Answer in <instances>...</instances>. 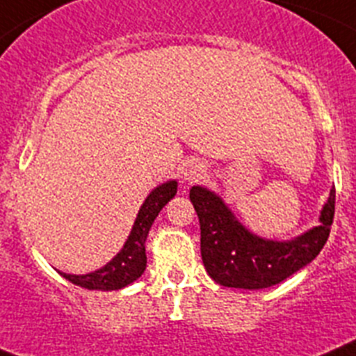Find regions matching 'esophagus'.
<instances>
[{
  "mask_svg": "<svg viewBox=\"0 0 356 356\" xmlns=\"http://www.w3.org/2000/svg\"><path fill=\"white\" fill-rule=\"evenodd\" d=\"M200 172H202V166L200 165H197V163H191V165H188V168H186L184 170V177L186 179H195V177H198V175H200Z\"/></svg>",
  "mask_w": 356,
  "mask_h": 356,
  "instance_id": "34e87169",
  "label": "esophagus"
}]
</instances>
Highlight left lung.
Listing matches in <instances>:
<instances>
[{
    "mask_svg": "<svg viewBox=\"0 0 356 356\" xmlns=\"http://www.w3.org/2000/svg\"><path fill=\"white\" fill-rule=\"evenodd\" d=\"M190 200L200 222V254L207 273L220 286L264 289L280 284L316 259L334 223L335 188L323 207L321 225L293 241H268L250 234L227 206L206 188L193 186Z\"/></svg>",
    "mask_w": 356,
    "mask_h": 356,
    "instance_id": "8db88e82",
    "label": "left lung"
}]
</instances>
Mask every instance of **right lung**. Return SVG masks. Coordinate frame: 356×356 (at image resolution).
<instances>
[{
  "mask_svg": "<svg viewBox=\"0 0 356 356\" xmlns=\"http://www.w3.org/2000/svg\"><path fill=\"white\" fill-rule=\"evenodd\" d=\"M177 193V182L168 181L156 188L152 193L143 202L136 222H134L133 230L126 245L117 254V257L108 262L104 268L88 275H67L60 271L62 277L76 284L79 287L92 291H115L122 289L127 284L134 282L145 271L147 257H145V239L149 234L150 225L156 220L159 211L166 206V202L174 198Z\"/></svg>",
  "mask_w": 356,
  "mask_h": 356,
  "instance_id": "add662e5",
  "label": "right lung"
}]
</instances>
